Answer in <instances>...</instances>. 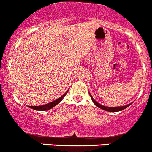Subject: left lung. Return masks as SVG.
I'll use <instances>...</instances> for the list:
<instances>
[{
    "mask_svg": "<svg viewBox=\"0 0 152 152\" xmlns=\"http://www.w3.org/2000/svg\"><path fill=\"white\" fill-rule=\"evenodd\" d=\"M89 94H90V93H89ZM90 96H91V100H93L94 103V104L96 106V107H99V108L102 109V110H103L108 111V112H118V111H121V110H124V109L127 108V107H128L129 106L131 105V103H130V104H128V105H126V106H123V107H105V106L101 105V104H100V103H98L96 101H95V100H94V98L92 97V96H91V94H90Z\"/></svg>",
    "mask_w": 152,
    "mask_h": 152,
    "instance_id": "1",
    "label": "left lung"
}]
</instances>
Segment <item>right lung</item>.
Segmentation results:
<instances>
[{
  "instance_id": "right-lung-1",
  "label": "right lung",
  "mask_w": 152,
  "mask_h": 152,
  "mask_svg": "<svg viewBox=\"0 0 152 152\" xmlns=\"http://www.w3.org/2000/svg\"><path fill=\"white\" fill-rule=\"evenodd\" d=\"M68 91H67V92L64 93V94H63L61 96H60L58 99L54 100V101L51 102V103H47V104H45V105H42V106H33V107L29 106V107L31 109H33V110H39V111H45V110H50V109L53 108L55 106L58 104V103L62 100V99L64 97V96H65V94L68 93Z\"/></svg>"
}]
</instances>
